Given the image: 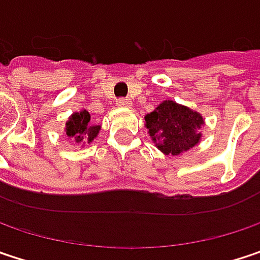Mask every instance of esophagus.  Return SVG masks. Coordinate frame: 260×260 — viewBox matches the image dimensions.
<instances>
[{"instance_id":"1","label":"esophagus","mask_w":260,"mask_h":260,"mask_svg":"<svg viewBox=\"0 0 260 260\" xmlns=\"http://www.w3.org/2000/svg\"><path fill=\"white\" fill-rule=\"evenodd\" d=\"M117 106L122 107V108H126V107L131 106V101L125 100V98H120V100H117Z\"/></svg>"}]
</instances>
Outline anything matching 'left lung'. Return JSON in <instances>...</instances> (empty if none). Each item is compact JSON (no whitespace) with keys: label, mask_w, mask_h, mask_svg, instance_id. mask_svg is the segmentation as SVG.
Returning <instances> with one entry per match:
<instances>
[{"label":"left lung","mask_w":260,"mask_h":260,"mask_svg":"<svg viewBox=\"0 0 260 260\" xmlns=\"http://www.w3.org/2000/svg\"><path fill=\"white\" fill-rule=\"evenodd\" d=\"M146 128L154 146L164 154L177 156L198 146L204 126L202 114L176 101L165 100L146 114Z\"/></svg>","instance_id":"8db88e82"}]
</instances>
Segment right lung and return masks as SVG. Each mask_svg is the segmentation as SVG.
<instances>
[{
  "label": "right lung",
  "instance_id": "obj_1",
  "mask_svg": "<svg viewBox=\"0 0 260 260\" xmlns=\"http://www.w3.org/2000/svg\"><path fill=\"white\" fill-rule=\"evenodd\" d=\"M101 125H93L90 122V114L87 110H80L73 113L67 123H65V134L77 144H90L100 134Z\"/></svg>",
  "mask_w": 260,
  "mask_h": 260
}]
</instances>
